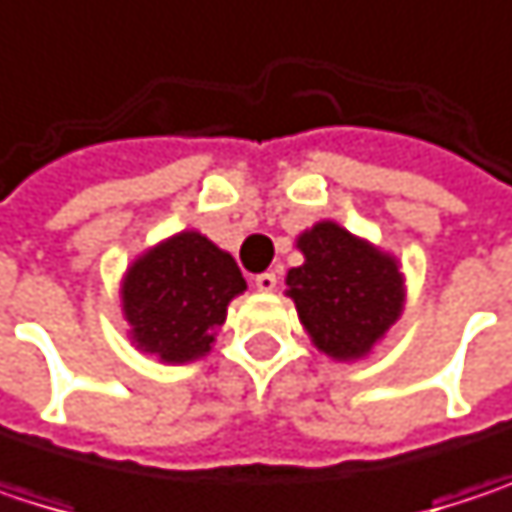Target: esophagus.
<instances>
[{"instance_id": "1", "label": "esophagus", "mask_w": 512, "mask_h": 512, "mask_svg": "<svg viewBox=\"0 0 512 512\" xmlns=\"http://www.w3.org/2000/svg\"><path fill=\"white\" fill-rule=\"evenodd\" d=\"M255 287L260 293H272L278 287V275L275 272H260L255 278Z\"/></svg>"}]
</instances>
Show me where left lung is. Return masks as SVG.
<instances>
[{"label": "left lung", "instance_id": "1", "mask_svg": "<svg viewBox=\"0 0 512 512\" xmlns=\"http://www.w3.org/2000/svg\"><path fill=\"white\" fill-rule=\"evenodd\" d=\"M296 249L305 263L284 281L311 344L335 361L370 356L406 305L400 260L329 219L302 231Z\"/></svg>", "mask_w": 512, "mask_h": 512}]
</instances>
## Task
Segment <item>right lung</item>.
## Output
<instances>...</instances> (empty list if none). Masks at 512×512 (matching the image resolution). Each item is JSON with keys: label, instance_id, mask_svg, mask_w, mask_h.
I'll list each match as a JSON object with an SVG mask.
<instances>
[{"label": "right lung", "instance_id": "right-lung-1", "mask_svg": "<svg viewBox=\"0 0 512 512\" xmlns=\"http://www.w3.org/2000/svg\"><path fill=\"white\" fill-rule=\"evenodd\" d=\"M246 290L237 260L198 231H180L136 257L121 278V311L136 350L186 364L213 350L231 299Z\"/></svg>", "mask_w": 512, "mask_h": 512}]
</instances>
